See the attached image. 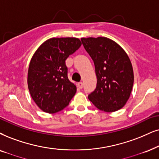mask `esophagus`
<instances>
[{"label": "esophagus", "instance_id": "obj_1", "mask_svg": "<svg viewBox=\"0 0 159 159\" xmlns=\"http://www.w3.org/2000/svg\"><path fill=\"white\" fill-rule=\"evenodd\" d=\"M83 86H84V84L82 82H78V86L80 88V89H82V88H83Z\"/></svg>", "mask_w": 159, "mask_h": 159}]
</instances>
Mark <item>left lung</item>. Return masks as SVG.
Wrapping results in <instances>:
<instances>
[{
    "mask_svg": "<svg viewBox=\"0 0 159 159\" xmlns=\"http://www.w3.org/2000/svg\"><path fill=\"white\" fill-rule=\"evenodd\" d=\"M81 40L93 60L97 76V86L88 98L101 111H117L125 105L133 88L134 71L129 57L118 44L106 37Z\"/></svg>",
    "mask_w": 159,
    "mask_h": 159,
    "instance_id": "obj_1",
    "label": "left lung"
}]
</instances>
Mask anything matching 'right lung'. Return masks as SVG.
<instances>
[{"label": "right lung", "mask_w": 159, "mask_h": 159, "mask_svg": "<svg viewBox=\"0 0 159 159\" xmlns=\"http://www.w3.org/2000/svg\"><path fill=\"white\" fill-rule=\"evenodd\" d=\"M77 38H51L38 48L30 62L28 86L40 109L56 113L69 105L76 86L69 81L66 59L81 47Z\"/></svg>", "instance_id": "add662e5"}]
</instances>
